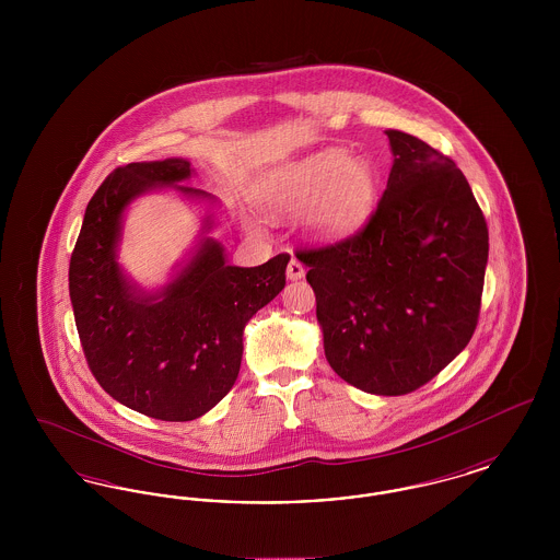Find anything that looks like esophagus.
I'll return each instance as SVG.
<instances>
[{
	"mask_svg": "<svg viewBox=\"0 0 560 560\" xmlns=\"http://www.w3.org/2000/svg\"><path fill=\"white\" fill-rule=\"evenodd\" d=\"M302 277H304V267H302V262H300L298 258H292V260H290V265H288V279L298 281V279H302Z\"/></svg>",
	"mask_w": 560,
	"mask_h": 560,
	"instance_id": "34e87169",
	"label": "esophagus"
}]
</instances>
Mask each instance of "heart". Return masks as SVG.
Masks as SVG:
<instances>
[{
    "instance_id": "b5f03b06",
    "label": "heart",
    "mask_w": 560,
    "mask_h": 560,
    "mask_svg": "<svg viewBox=\"0 0 560 560\" xmlns=\"http://www.w3.org/2000/svg\"><path fill=\"white\" fill-rule=\"evenodd\" d=\"M260 201L275 212L308 208L306 229L319 241H342L370 220L377 197V174L363 158L329 149L272 174L258 188Z\"/></svg>"
}]
</instances>
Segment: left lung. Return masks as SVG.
I'll return each instance as SVG.
<instances>
[{
    "instance_id": "8db88e82",
    "label": "left lung",
    "mask_w": 560,
    "mask_h": 560,
    "mask_svg": "<svg viewBox=\"0 0 560 560\" xmlns=\"http://www.w3.org/2000/svg\"><path fill=\"white\" fill-rule=\"evenodd\" d=\"M393 170L365 226L304 247L327 363L350 386L399 397L445 370L479 323L489 231L455 161L388 130Z\"/></svg>"
}]
</instances>
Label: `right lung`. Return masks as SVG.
<instances>
[{
	"label": "right lung",
	"instance_id": "1",
	"mask_svg": "<svg viewBox=\"0 0 560 560\" xmlns=\"http://www.w3.org/2000/svg\"><path fill=\"white\" fill-rule=\"evenodd\" d=\"M187 160L128 163L90 199L69 265V293L85 361L115 400L163 422H188L226 397L240 375L243 327L285 288L288 254L260 267L226 265L212 237L158 293L140 292L117 265L121 218L133 199L190 178ZM212 220H206V231Z\"/></svg>",
	"mask_w": 560,
	"mask_h": 560
}]
</instances>
